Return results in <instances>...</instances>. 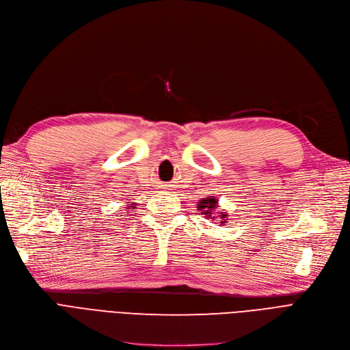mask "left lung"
<instances>
[{"instance_id":"1","label":"left lung","mask_w":350,"mask_h":350,"mask_svg":"<svg viewBox=\"0 0 350 350\" xmlns=\"http://www.w3.org/2000/svg\"><path fill=\"white\" fill-rule=\"evenodd\" d=\"M217 204H219V201H217V198H214V197H210V198H204V200H201L200 202H198V210H201V211H204V214H207L208 215V219L211 217V210H214V208H217ZM227 214H220V219H223V221H220L221 224H224L226 223V217ZM214 219V217H213Z\"/></svg>"}]
</instances>
